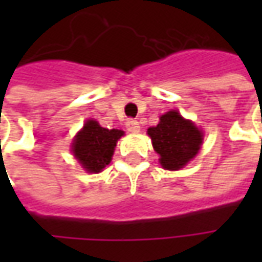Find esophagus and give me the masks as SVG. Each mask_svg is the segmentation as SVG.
I'll list each match as a JSON object with an SVG mask.
<instances>
[{"label":"esophagus","instance_id":"34e87169","mask_svg":"<svg viewBox=\"0 0 262 262\" xmlns=\"http://www.w3.org/2000/svg\"><path fill=\"white\" fill-rule=\"evenodd\" d=\"M126 129L130 132V133H139L140 132V125H139L137 120L129 119L126 122Z\"/></svg>","mask_w":262,"mask_h":262}]
</instances>
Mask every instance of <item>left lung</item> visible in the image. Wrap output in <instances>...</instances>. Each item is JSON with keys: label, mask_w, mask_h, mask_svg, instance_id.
Returning <instances> with one entry per match:
<instances>
[{"label": "left lung", "mask_w": 262, "mask_h": 262, "mask_svg": "<svg viewBox=\"0 0 262 262\" xmlns=\"http://www.w3.org/2000/svg\"><path fill=\"white\" fill-rule=\"evenodd\" d=\"M154 150L160 156L163 168L177 171L198 154L203 142V133L191 120L184 119L178 111H170L160 116L157 126L148 127Z\"/></svg>", "instance_id": "obj_1"}]
</instances>
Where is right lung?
<instances>
[{
	"instance_id": "right-lung-1",
	"label": "right lung",
	"mask_w": 262,
	"mask_h": 262,
	"mask_svg": "<svg viewBox=\"0 0 262 262\" xmlns=\"http://www.w3.org/2000/svg\"><path fill=\"white\" fill-rule=\"evenodd\" d=\"M123 130L105 129L97 120H86L84 127L75 135L71 151L86 172L98 174L111 163L116 143Z\"/></svg>"
}]
</instances>
